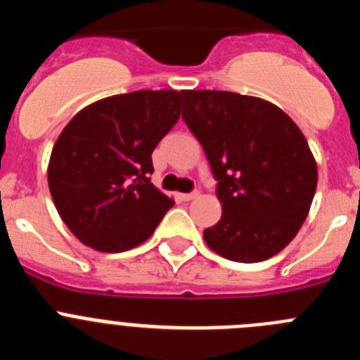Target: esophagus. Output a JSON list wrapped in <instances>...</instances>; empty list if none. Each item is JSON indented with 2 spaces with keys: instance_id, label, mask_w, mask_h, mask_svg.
I'll return each instance as SVG.
<instances>
[{
  "instance_id": "34e87169",
  "label": "esophagus",
  "mask_w": 360,
  "mask_h": 360,
  "mask_svg": "<svg viewBox=\"0 0 360 360\" xmlns=\"http://www.w3.org/2000/svg\"><path fill=\"white\" fill-rule=\"evenodd\" d=\"M178 198L182 200V202H191V200L198 198V193H180Z\"/></svg>"
}]
</instances>
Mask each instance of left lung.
<instances>
[{
	"mask_svg": "<svg viewBox=\"0 0 360 360\" xmlns=\"http://www.w3.org/2000/svg\"><path fill=\"white\" fill-rule=\"evenodd\" d=\"M182 117L218 180L221 218L203 231L209 249L238 263L281 252L317 187L316 158L297 124L265 98L219 90H184Z\"/></svg>",
	"mask_w": 360,
	"mask_h": 360,
	"instance_id": "left-lung-1",
	"label": "left lung"
}]
</instances>
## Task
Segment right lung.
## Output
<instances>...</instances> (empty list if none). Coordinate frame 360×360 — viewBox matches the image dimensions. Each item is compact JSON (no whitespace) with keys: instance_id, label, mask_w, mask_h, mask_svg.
Wrapping results in <instances>:
<instances>
[{"instance_id":"obj_1","label":"right lung","mask_w":360,"mask_h":360,"mask_svg":"<svg viewBox=\"0 0 360 360\" xmlns=\"http://www.w3.org/2000/svg\"><path fill=\"white\" fill-rule=\"evenodd\" d=\"M184 91L139 90L82 108L49 162L56 209L81 243L124 252L144 243L174 200L149 182L151 153L171 131Z\"/></svg>"}]
</instances>
